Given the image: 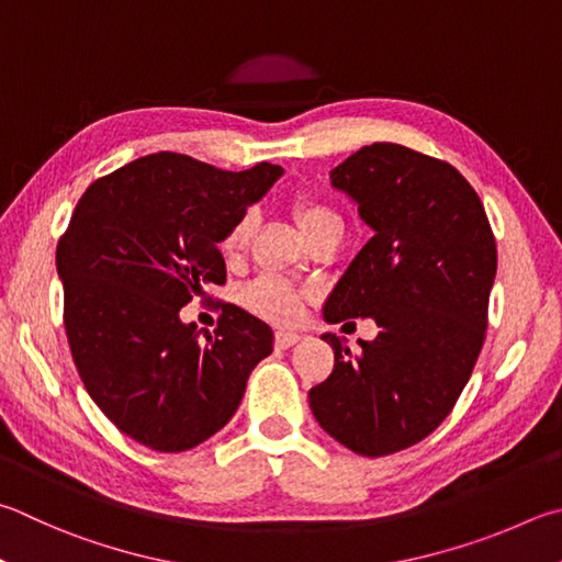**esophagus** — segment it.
<instances>
[{"label": "esophagus", "mask_w": 562, "mask_h": 562, "mask_svg": "<svg viewBox=\"0 0 562 562\" xmlns=\"http://www.w3.org/2000/svg\"><path fill=\"white\" fill-rule=\"evenodd\" d=\"M300 339L302 336L294 331H278L274 334V346H278V349H290V346H294Z\"/></svg>", "instance_id": "1"}]
</instances>
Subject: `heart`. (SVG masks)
I'll return each instance as SVG.
<instances>
[{
    "instance_id": "obj_1",
    "label": "heart",
    "mask_w": 562,
    "mask_h": 562,
    "mask_svg": "<svg viewBox=\"0 0 562 562\" xmlns=\"http://www.w3.org/2000/svg\"><path fill=\"white\" fill-rule=\"evenodd\" d=\"M290 211L307 240L322 236L324 231L341 228L339 216H336L326 203L312 199L310 193H294L290 201ZM252 213H243V216L231 223L218 240V252L221 258L226 260V265H240L246 260L252 243ZM304 300H307V292L288 280L274 278V274H262V278L252 280L248 288L243 290V302H246V307L252 314H258L260 319L272 324L297 322L304 307Z\"/></svg>"
}]
</instances>
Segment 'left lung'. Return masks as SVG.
I'll return each instance as SVG.
<instances>
[{"instance_id":"obj_1","label":"left lung","mask_w":562,"mask_h":562,"mask_svg":"<svg viewBox=\"0 0 562 562\" xmlns=\"http://www.w3.org/2000/svg\"><path fill=\"white\" fill-rule=\"evenodd\" d=\"M331 183L359 203L373 238L336 282L324 319L373 316L381 331L359 353L322 336L334 371L310 405L336 442L385 457L437 430L464 391L486 339L496 240L472 183L411 147H361Z\"/></svg>"}]
</instances>
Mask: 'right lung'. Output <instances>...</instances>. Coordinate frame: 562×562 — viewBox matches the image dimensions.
Instances as JSON below:
<instances>
[{
  "mask_svg": "<svg viewBox=\"0 0 562 562\" xmlns=\"http://www.w3.org/2000/svg\"><path fill=\"white\" fill-rule=\"evenodd\" d=\"M282 167L226 171L159 151L90 183L56 248L64 324L88 395L157 452L209 440L238 411L272 329L236 304L201 339L179 310L226 284L218 240Z\"/></svg>",
  "mask_w": 562,
  "mask_h": 562,
  "instance_id": "1",
  "label": "right lung"
}]
</instances>
